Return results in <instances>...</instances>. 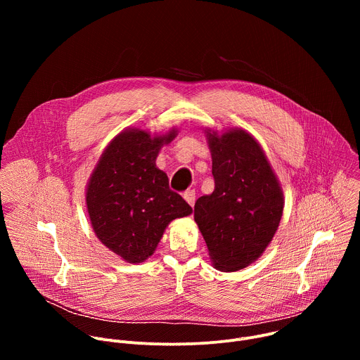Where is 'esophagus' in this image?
I'll return each instance as SVG.
<instances>
[{
    "label": "esophagus",
    "instance_id": "34e87169",
    "mask_svg": "<svg viewBox=\"0 0 360 360\" xmlns=\"http://www.w3.org/2000/svg\"><path fill=\"white\" fill-rule=\"evenodd\" d=\"M184 199L191 205V207L193 208V205H195V199H196V193H195V191L193 189H189V191H186L185 193H184Z\"/></svg>",
    "mask_w": 360,
    "mask_h": 360
}]
</instances>
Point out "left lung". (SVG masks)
<instances>
[{"mask_svg":"<svg viewBox=\"0 0 360 360\" xmlns=\"http://www.w3.org/2000/svg\"><path fill=\"white\" fill-rule=\"evenodd\" d=\"M215 189L195 202L214 268L235 272L265 252L283 214V191L259 142L242 128L205 129Z\"/></svg>","mask_w":360,"mask_h":360,"instance_id":"left-lung-1","label":"left lung"}]
</instances>
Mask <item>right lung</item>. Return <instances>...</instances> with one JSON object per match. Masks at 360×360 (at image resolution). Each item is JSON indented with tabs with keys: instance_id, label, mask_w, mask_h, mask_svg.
Instances as JSON below:
<instances>
[{
	"instance_id": "1",
	"label": "right lung",
	"mask_w": 360,
	"mask_h": 360,
	"mask_svg": "<svg viewBox=\"0 0 360 360\" xmlns=\"http://www.w3.org/2000/svg\"><path fill=\"white\" fill-rule=\"evenodd\" d=\"M178 131L150 135L138 128L120 132L102 152L86 185V211L96 238L129 264L155 252L167 226L192 214L169 189L157 157Z\"/></svg>"
}]
</instances>
